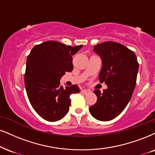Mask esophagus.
<instances>
[{"instance_id": "obj_1", "label": "esophagus", "mask_w": 155, "mask_h": 155, "mask_svg": "<svg viewBox=\"0 0 155 155\" xmlns=\"http://www.w3.org/2000/svg\"><path fill=\"white\" fill-rule=\"evenodd\" d=\"M81 93H83V94L86 95V94H87V93H90V91H88V90H84V89H83L81 91Z\"/></svg>"}]
</instances>
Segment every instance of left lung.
<instances>
[{"label": "left lung", "mask_w": 155, "mask_h": 155, "mask_svg": "<svg viewBox=\"0 0 155 155\" xmlns=\"http://www.w3.org/2000/svg\"><path fill=\"white\" fill-rule=\"evenodd\" d=\"M93 51L102 60L98 78L100 83L107 85V88L102 93L95 90L97 101L89 111L95 119L110 121L123 111L132 96L139 63L133 51L117 42L98 44Z\"/></svg>", "instance_id": "8db88e82"}]
</instances>
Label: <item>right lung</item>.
Wrapping results in <instances>:
<instances>
[{
	"mask_svg": "<svg viewBox=\"0 0 155 155\" xmlns=\"http://www.w3.org/2000/svg\"><path fill=\"white\" fill-rule=\"evenodd\" d=\"M82 47L47 41L34 46L28 54L25 87L31 106L44 119L57 121L64 118L71 103L70 95L80 92L77 85L64 88L60 81L72 70V56Z\"/></svg>",
	"mask_w": 155,
	"mask_h": 155,
	"instance_id": "right-lung-1",
	"label": "right lung"
}]
</instances>
